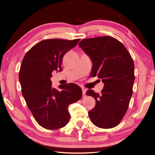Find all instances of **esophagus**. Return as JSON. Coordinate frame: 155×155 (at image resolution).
<instances>
[{
  "instance_id": "obj_1",
  "label": "esophagus",
  "mask_w": 155,
  "mask_h": 155,
  "mask_svg": "<svg viewBox=\"0 0 155 155\" xmlns=\"http://www.w3.org/2000/svg\"><path fill=\"white\" fill-rule=\"evenodd\" d=\"M86 91L87 90L85 88H82V92H83V97H85L87 96L86 95Z\"/></svg>"
}]
</instances>
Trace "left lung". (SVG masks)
<instances>
[{
	"label": "left lung",
	"mask_w": 155,
	"mask_h": 155,
	"mask_svg": "<svg viewBox=\"0 0 155 155\" xmlns=\"http://www.w3.org/2000/svg\"><path fill=\"white\" fill-rule=\"evenodd\" d=\"M79 46L93 63L91 76L104 83L101 94L89 89L86 94L95 98L96 105L88 112L92 122L103 129L113 128L124 118L133 94V60L124 45L110 36L84 39Z\"/></svg>",
	"instance_id": "left-lung-1"
}]
</instances>
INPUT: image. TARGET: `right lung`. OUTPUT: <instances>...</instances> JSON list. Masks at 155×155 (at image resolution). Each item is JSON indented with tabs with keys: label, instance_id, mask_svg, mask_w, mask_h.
I'll return each mask as SVG.
<instances>
[{
	"label": "right lung",
	"instance_id": "obj_1",
	"mask_svg": "<svg viewBox=\"0 0 155 155\" xmlns=\"http://www.w3.org/2000/svg\"><path fill=\"white\" fill-rule=\"evenodd\" d=\"M79 40H43L22 59L18 74L22 94L35 120L45 129L55 130L66 125L70 117L69 105L82 97L81 88L76 84L60 85L57 90L50 80L54 70L61 71L63 56Z\"/></svg>",
	"mask_w": 155,
	"mask_h": 155
}]
</instances>
